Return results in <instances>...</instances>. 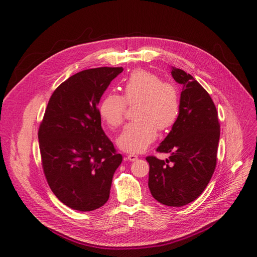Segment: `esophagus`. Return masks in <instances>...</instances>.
<instances>
[{"label": "esophagus", "mask_w": 257, "mask_h": 257, "mask_svg": "<svg viewBox=\"0 0 257 257\" xmlns=\"http://www.w3.org/2000/svg\"><path fill=\"white\" fill-rule=\"evenodd\" d=\"M127 159L129 161H135L138 159V156L135 155V154H129V155H127Z\"/></svg>", "instance_id": "1"}]
</instances>
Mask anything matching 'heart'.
<instances>
[{
    "label": "heart",
    "instance_id": "b5f03b06",
    "mask_svg": "<svg viewBox=\"0 0 257 257\" xmlns=\"http://www.w3.org/2000/svg\"><path fill=\"white\" fill-rule=\"evenodd\" d=\"M136 104V120L127 123L117 139L119 148L140 153L156 140L159 131L170 129L180 114V94L174 85L164 82L155 73L135 70L124 79L122 96L108 92L99 103V114L108 127L121 124L127 105Z\"/></svg>",
    "mask_w": 257,
    "mask_h": 257
}]
</instances>
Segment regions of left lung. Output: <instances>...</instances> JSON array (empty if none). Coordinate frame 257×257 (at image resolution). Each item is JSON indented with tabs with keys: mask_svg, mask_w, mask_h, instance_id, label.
I'll use <instances>...</instances> for the list:
<instances>
[{
	"mask_svg": "<svg viewBox=\"0 0 257 257\" xmlns=\"http://www.w3.org/2000/svg\"><path fill=\"white\" fill-rule=\"evenodd\" d=\"M171 74L183 86L179 118L157 148L169 153L160 160L148 156L149 187L155 199L170 207H183L199 197L213 175L217 160L219 122L213 100L185 71Z\"/></svg>",
	"mask_w": 257,
	"mask_h": 257,
	"instance_id": "left-lung-1",
	"label": "left lung"
}]
</instances>
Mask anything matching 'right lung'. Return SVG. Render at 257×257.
<instances>
[{"instance_id":"obj_1","label":"right lung","mask_w":257,"mask_h":257,"mask_svg":"<svg viewBox=\"0 0 257 257\" xmlns=\"http://www.w3.org/2000/svg\"><path fill=\"white\" fill-rule=\"evenodd\" d=\"M122 68H94L72 75L51 94L39 128L44 174L65 206L96 210L108 200L122 156L101 127L98 103Z\"/></svg>"}]
</instances>
